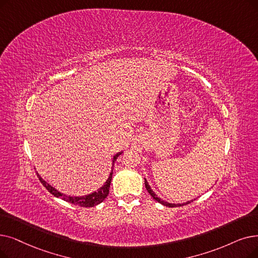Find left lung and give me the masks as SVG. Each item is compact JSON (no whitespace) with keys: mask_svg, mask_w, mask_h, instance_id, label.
I'll return each mask as SVG.
<instances>
[{"mask_svg":"<svg viewBox=\"0 0 258 258\" xmlns=\"http://www.w3.org/2000/svg\"><path fill=\"white\" fill-rule=\"evenodd\" d=\"M144 184H145V187H147V189H148V192L150 193V195L156 200V201H158L159 204H161V205H163V206H165V207H169V208H174V207H181V206H184V205H188V204H191V203H193V200H191V201H187V203H185V204H182V205H175V204H170V203H166V201H163V200H161L158 196H157L156 194H155V192L153 191V189L151 188V186H150V184L148 183V181H147V179L144 178Z\"/></svg>","mask_w":258,"mask_h":258,"instance_id":"8db88e82","label":"left lung"}]
</instances>
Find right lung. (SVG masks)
<instances>
[{
  "instance_id": "obj_1",
  "label": "right lung",
  "mask_w": 258,
  "mask_h": 258,
  "mask_svg": "<svg viewBox=\"0 0 258 258\" xmlns=\"http://www.w3.org/2000/svg\"><path fill=\"white\" fill-rule=\"evenodd\" d=\"M122 152L120 153H117L114 158H113V170H114V163L115 161L117 160V158L119 157V155H121ZM113 170H111L110 174H109V177L106 180V182L104 183L103 186L100 187L98 191L92 193V194H88V195H85V196H67L61 192H59L58 189H55L53 186H51L49 183H47L45 180H43V179L41 178V176L38 174V177L40 179L41 183L46 187V189H48V192L51 193L54 197H58V198H61L65 201H67V203L70 204H73V205H77L79 207H83V208H92V207H95L99 204H101L102 201L107 197L108 195V192H109V185H110V181H111V178H113Z\"/></svg>"
}]
</instances>
